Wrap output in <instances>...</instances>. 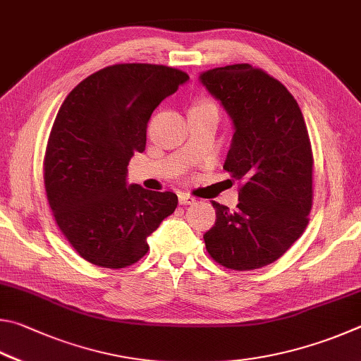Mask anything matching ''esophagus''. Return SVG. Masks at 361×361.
Returning a JSON list of instances; mask_svg holds the SVG:
<instances>
[{
  "label": "esophagus",
  "instance_id": "obj_1",
  "mask_svg": "<svg viewBox=\"0 0 361 361\" xmlns=\"http://www.w3.org/2000/svg\"><path fill=\"white\" fill-rule=\"evenodd\" d=\"M195 200L193 197H190V195H187V193H179V203L180 204H184V206H187V204H193L195 203Z\"/></svg>",
  "mask_w": 361,
  "mask_h": 361
}]
</instances>
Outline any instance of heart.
Returning a JSON list of instances; mask_svg holds the SVG:
<instances>
[{
	"instance_id": "b5f03b06",
	"label": "heart",
	"mask_w": 361,
	"mask_h": 361,
	"mask_svg": "<svg viewBox=\"0 0 361 361\" xmlns=\"http://www.w3.org/2000/svg\"><path fill=\"white\" fill-rule=\"evenodd\" d=\"M195 107H216V104L211 103V101H200V103Z\"/></svg>"
}]
</instances>
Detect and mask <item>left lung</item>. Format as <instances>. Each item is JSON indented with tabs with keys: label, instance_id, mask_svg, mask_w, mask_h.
Returning a JSON list of instances; mask_svg holds the SVG:
<instances>
[{
	"label": "left lung",
	"instance_id": "obj_1",
	"mask_svg": "<svg viewBox=\"0 0 361 361\" xmlns=\"http://www.w3.org/2000/svg\"><path fill=\"white\" fill-rule=\"evenodd\" d=\"M200 80L222 103L233 128L224 169L243 182L235 212L212 201L206 249L228 269L250 271L292 247L312 207V149L296 99L249 63L214 68Z\"/></svg>",
	"mask_w": 361,
	"mask_h": 361
}]
</instances>
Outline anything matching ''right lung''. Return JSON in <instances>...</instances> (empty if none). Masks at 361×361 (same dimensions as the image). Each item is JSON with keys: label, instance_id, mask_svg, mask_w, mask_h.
Here are the masks:
<instances>
[{"label": "right lung", "instance_id": "right-lung-1", "mask_svg": "<svg viewBox=\"0 0 361 361\" xmlns=\"http://www.w3.org/2000/svg\"><path fill=\"white\" fill-rule=\"evenodd\" d=\"M188 79L180 69L123 63L88 75L63 101L44 155V184L56 225L84 260L130 267L174 212L176 193L128 185L126 166L145 149L152 112Z\"/></svg>", "mask_w": 361, "mask_h": 361}]
</instances>
